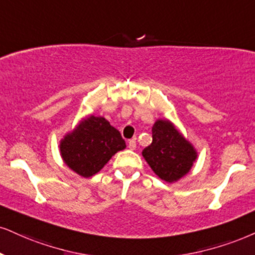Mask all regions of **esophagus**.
<instances>
[{
  "label": "esophagus",
  "instance_id": "obj_1",
  "mask_svg": "<svg viewBox=\"0 0 255 255\" xmlns=\"http://www.w3.org/2000/svg\"><path fill=\"white\" fill-rule=\"evenodd\" d=\"M128 149H130V150H134V149H136V140H134V139H130V140H128Z\"/></svg>",
  "mask_w": 255,
  "mask_h": 255
}]
</instances>
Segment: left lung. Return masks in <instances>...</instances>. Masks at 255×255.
I'll return each mask as SVG.
<instances>
[{
	"instance_id": "8db88e82",
	"label": "left lung",
	"mask_w": 255,
	"mask_h": 255,
	"mask_svg": "<svg viewBox=\"0 0 255 255\" xmlns=\"http://www.w3.org/2000/svg\"><path fill=\"white\" fill-rule=\"evenodd\" d=\"M152 171L169 183L190 171L197 158L193 144L168 119H157L152 127V143L142 151Z\"/></svg>"
}]
</instances>
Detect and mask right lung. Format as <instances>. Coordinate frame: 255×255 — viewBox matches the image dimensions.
I'll list each match as a JSON object with an SVG mask.
<instances>
[{"instance_id":"1","label":"right lung","mask_w":255,"mask_h":255,"mask_svg":"<svg viewBox=\"0 0 255 255\" xmlns=\"http://www.w3.org/2000/svg\"><path fill=\"white\" fill-rule=\"evenodd\" d=\"M62 161L83 177H91L104 168L111 157L127 147L121 132L104 117L90 115L60 140Z\"/></svg>"}]
</instances>
